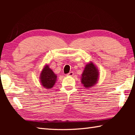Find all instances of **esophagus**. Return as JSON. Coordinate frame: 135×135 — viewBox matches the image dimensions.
<instances>
[{
	"label": "esophagus",
	"instance_id": "1",
	"mask_svg": "<svg viewBox=\"0 0 135 135\" xmlns=\"http://www.w3.org/2000/svg\"><path fill=\"white\" fill-rule=\"evenodd\" d=\"M73 75H74V73H73V71H71L69 73H68V74H67V76H73Z\"/></svg>",
	"mask_w": 135,
	"mask_h": 135
}]
</instances>
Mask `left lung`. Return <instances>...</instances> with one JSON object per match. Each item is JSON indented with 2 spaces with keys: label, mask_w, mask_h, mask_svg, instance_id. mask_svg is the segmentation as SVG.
I'll list each match as a JSON object with an SVG mask.
<instances>
[{
  "label": "left lung",
  "mask_w": 135,
  "mask_h": 135,
  "mask_svg": "<svg viewBox=\"0 0 135 135\" xmlns=\"http://www.w3.org/2000/svg\"><path fill=\"white\" fill-rule=\"evenodd\" d=\"M99 71L92 62L86 65L81 76V82L85 88H91L99 80Z\"/></svg>",
  "instance_id": "obj_1"
}]
</instances>
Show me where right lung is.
I'll return each instance as SVG.
<instances>
[{"mask_svg":"<svg viewBox=\"0 0 135 135\" xmlns=\"http://www.w3.org/2000/svg\"><path fill=\"white\" fill-rule=\"evenodd\" d=\"M40 82L42 86L46 89H52L57 80V76L49 68L48 64H46L41 71Z\"/></svg>","mask_w":135,"mask_h":135,"instance_id":"add662e5","label":"right lung"}]
</instances>
